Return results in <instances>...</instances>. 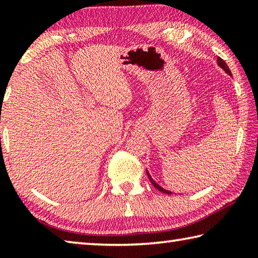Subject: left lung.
<instances>
[{"label":"left lung","mask_w":258,"mask_h":258,"mask_svg":"<svg viewBox=\"0 0 258 258\" xmlns=\"http://www.w3.org/2000/svg\"><path fill=\"white\" fill-rule=\"evenodd\" d=\"M217 63H218V66H220L222 69H224L226 74H229V75H231V72H230V69H229V67H228V64H226L225 61H224L223 59H222V58H220V56H218V58H217ZM147 174H148V177H149L150 182L152 183V185H154L157 190L164 192V194H168V195L171 194V191L165 190V189H163V187H161L159 184H157V183L154 181V178H152V177L150 176V174L148 173V171H147Z\"/></svg>","instance_id":"1"}]
</instances>
